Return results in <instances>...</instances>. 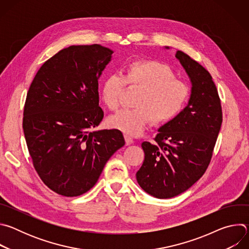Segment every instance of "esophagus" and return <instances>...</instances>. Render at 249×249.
Instances as JSON below:
<instances>
[{
  "label": "esophagus",
  "instance_id": "1",
  "mask_svg": "<svg viewBox=\"0 0 249 249\" xmlns=\"http://www.w3.org/2000/svg\"><path fill=\"white\" fill-rule=\"evenodd\" d=\"M125 142H126V145L129 146V145H131V144L134 143V140H133L132 137H130V136H128V135H125Z\"/></svg>",
  "mask_w": 249,
  "mask_h": 249
}]
</instances>
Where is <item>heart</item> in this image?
<instances>
[{"label": "heart", "instance_id": "b5f03b06", "mask_svg": "<svg viewBox=\"0 0 249 249\" xmlns=\"http://www.w3.org/2000/svg\"><path fill=\"white\" fill-rule=\"evenodd\" d=\"M142 89L134 106L108 118V125L126 135L138 136L151 123L165 124L178 116L188 102V86L176 79L173 70L156 60H134L128 63L122 77L106 76L100 84L103 104L111 111L119 106V96L125 86Z\"/></svg>", "mask_w": 249, "mask_h": 249}]
</instances>
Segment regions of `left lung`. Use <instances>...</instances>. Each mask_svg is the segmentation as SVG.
<instances>
[{
	"instance_id": "8db88e82",
	"label": "left lung",
	"mask_w": 249,
	"mask_h": 249,
	"mask_svg": "<svg viewBox=\"0 0 249 249\" xmlns=\"http://www.w3.org/2000/svg\"><path fill=\"white\" fill-rule=\"evenodd\" d=\"M175 57L192 85L188 104L159 129L155 144L142 143L145 160L136 173L142 189L159 199L179 195L201 178L223 122L221 100L210 73L182 51Z\"/></svg>"
}]
</instances>
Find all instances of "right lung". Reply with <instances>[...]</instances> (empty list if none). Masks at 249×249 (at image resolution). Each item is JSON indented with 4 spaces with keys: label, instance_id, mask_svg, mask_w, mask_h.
<instances>
[{
    "label": "right lung",
    "instance_id": "obj_1",
    "mask_svg": "<svg viewBox=\"0 0 249 249\" xmlns=\"http://www.w3.org/2000/svg\"><path fill=\"white\" fill-rule=\"evenodd\" d=\"M113 51L73 45L48 59L35 75L22 128L33 166L51 190L80 196L97 182L110 157L125 145L121 131L99 125L98 79Z\"/></svg>",
    "mask_w": 249,
    "mask_h": 249
}]
</instances>
